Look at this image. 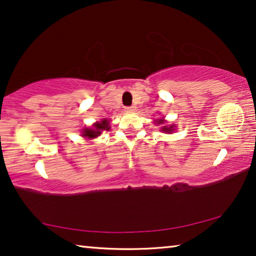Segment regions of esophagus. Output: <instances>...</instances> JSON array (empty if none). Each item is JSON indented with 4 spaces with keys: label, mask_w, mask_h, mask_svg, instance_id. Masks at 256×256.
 Instances as JSON below:
<instances>
[{
    "label": "esophagus",
    "mask_w": 256,
    "mask_h": 256,
    "mask_svg": "<svg viewBox=\"0 0 256 256\" xmlns=\"http://www.w3.org/2000/svg\"><path fill=\"white\" fill-rule=\"evenodd\" d=\"M134 110H136V106H126V108H125V111H126V112H133Z\"/></svg>",
    "instance_id": "obj_1"
}]
</instances>
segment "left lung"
I'll list each match as a JSON object with an SVG mask.
<instances>
[{"mask_svg":"<svg viewBox=\"0 0 256 256\" xmlns=\"http://www.w3.org/2000/svg\"><path fill=\"white\" fill-rule=\"evenodd\" d=\"M156 124H164V118H162V120H156ZM161 131L166 132V133H172V131H174V125H170V126L166 125V126L161 128Z\"/></svg>","mask_w":256,"mask_h":256,"instance_id":"1","label":"left lung"}]
</instances>
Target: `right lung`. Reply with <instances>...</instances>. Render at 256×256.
<instances>
[{"label": "right lung", "mask_w": 256, "mask_h": 256, "mask_svg": "<svg viewBox=\"0 0 256 256\" xmlns=\"http://www.w3.org/2000/svg\"><path fill=\"white\" fill-rule=\"evenodd\" d=\"M109 120H102L100 122H96L95 124H92V128H86L82 130V136L88 139L96 138L103 131H109Z\"/></svg>", "instance_id": "right-lung-1"}]
</instances>
